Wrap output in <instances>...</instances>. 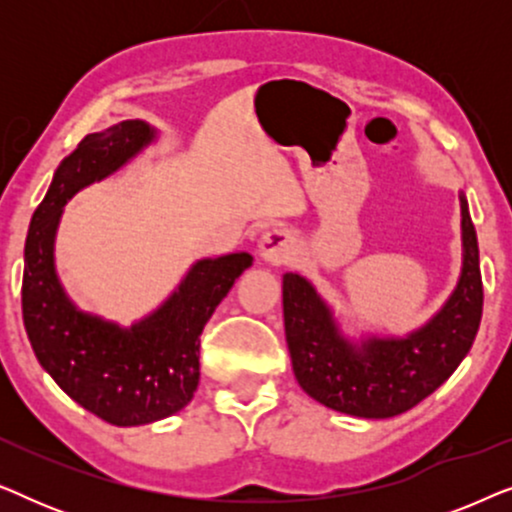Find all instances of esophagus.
Listing matches in <instances>:
<instances>
[{
    "label": "esophagus",
    "instance_id": "34e87169",
    "mask_svg": "<svg viewBox=\"0 0 512 512\" xmlns=\"http://www.w3.org/2000/svg\"><path fill=\"white\" fill-rule=\"evenodd\" d=\"M258 251L270 265H286L293 258V235L289 230L275 228L261 237Z\"/></svg>",
    "mask_w": 512,
    "mask_h": 512
}]
</instances>
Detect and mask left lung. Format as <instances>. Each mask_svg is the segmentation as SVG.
<instances>
[{"label": "left lung", "mask_w": 512, "mask_h": 512, "mask_svg": "<svg viewBox=\"0 0 512 512\" xmlns=\"http://www.w3.org/2000/svg\"><path fill=\"white\" fill-rule=\"evenodd\" d=\"M464 268L454 293L429 324L408 338L345 340L333 314L305 277L286 272L284 331L293 373L305 394L326 408L387 419L415 408L450 377L471 349L482 319L478 235L461 195Z\"/></svg>", "instance_id": "obj_1"}]
</instances>
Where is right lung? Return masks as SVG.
<instances>
[{"label":"right lung","mask_w":512,"mask_h":512,"mask_svg":"<svg viewBox=\"0 0 512 512\" xmlns=\"http://www.w3.org/2000/svg\"><path fill=\"white\" fill-rule=\"evenodd\" d=\"M153 130L123 121L93 132L62 160L25 240L23 321L41 368L81 408L116 426L151 424L191 401L200 380V333L249 254L198 261L163 307L130 328L83 314L55 275L53 242L62 207L144 149Z\"/></svg>","instance_id":"obj_1"}]
</instances>
